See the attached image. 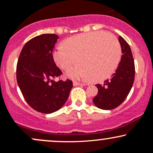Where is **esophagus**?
<instances>
[{
    "label": "esophagus",
    "instance_id": "esophagus-1",
    "mask_svg": "<svg viewBox=\"0 0 153 153\" xmlns=\"http://www.w3.org/2000/svg\"><path fill=\"white\" fill-rule=\"evenodd\" d=\"M73 85L74 86H79V85H80V86H83V85H85V83H81V82H78L76 81H74L73 82Z\"/></svg>",
    "mask_w": 153,
    "mask_h": 153
}]
</instances>
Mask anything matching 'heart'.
Segmentation results:
<instances>
[{"instance_id": "obj_1", "label": "heart", "mask_w": 153, "mask_h": 153, "mask_svg": "<svg viewBox=\"0 0 153 153\" xmlns=\"http://www.w3.org/2000/svg\"><path fill=\"white\" fill-rule=\"evenodd\" d=\"M122 57L118 39L105 31H94L67 39L64 46L59 45L53 52L57 65L64 71L78 63L67 73L69 78L95 81L111 75Z\"/></svg>"}]
</instances>
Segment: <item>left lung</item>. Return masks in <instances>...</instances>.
I'll return each mask as SVG.
<instances>
[{
  "label": "left lung",
  "mask_w": 153,
  "mask_h": 153,
  "mask_svg": "<svg viewBox=\"0 0 153 153\" xmlns=\"http://www.w3.org/2000/svg\"><path fill=\"white\" fill-rule=\"evenodd\" d=\"M122 56L116 72L103 85L97 84L98 94L93 102L98 108L111 110L118 107L130 92L134 80V59L129 45L122 36L119 37Z\"/></svg>",
  "instance_id": "8db88e82"
}]
</instances>
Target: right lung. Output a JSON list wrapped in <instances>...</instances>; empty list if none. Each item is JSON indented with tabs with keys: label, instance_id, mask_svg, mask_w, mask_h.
<instances>
[{
	"label": "right lung",
	"instance_id": "obj_1",
	"mask_svg": "<svg viewBox=\"0 0 153 153\" xmlns=\"http://www.w3.org/2000/svg\"><path fill=\"white\" fill-rule=\"evenodd\" d=\"M59 36L44 34L25 44L16 66V80L24 99L31 108L43 114L57 111L68 99L72 80L56 82L62 74L54 62L52 50Z\"/></svg>",
	"mask_w": 153,
	"mask_h": 153
}]
</instances>
